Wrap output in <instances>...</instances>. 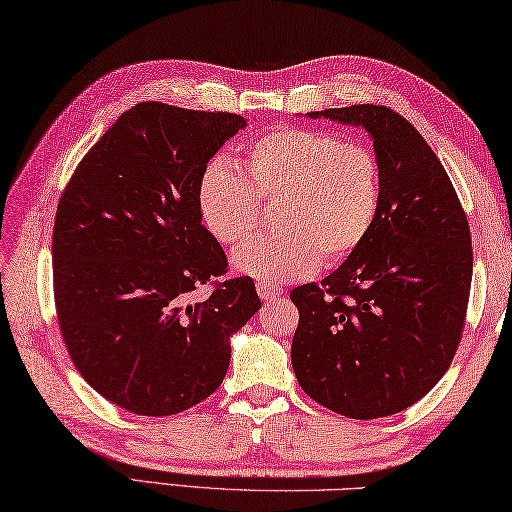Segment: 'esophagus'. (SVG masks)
Wrapping results in <instances>:
<instances>
[{
	"instance_id": "obj_1",
	"label": "esophagus",
	"mask_w": 512,
	"mask_h": 512,
	"mask_svg": "<svg viewBox=\"0 0 512 512\" xmlns=\"http://www.w3.org/2000/svg\"><path fill=\"white\" fill-rule=\"evenodd\" d=\"M258 295H261L263 301H276L283 297V288H276V286H267V283H258Z\"/></svg>"
}]
</instances>
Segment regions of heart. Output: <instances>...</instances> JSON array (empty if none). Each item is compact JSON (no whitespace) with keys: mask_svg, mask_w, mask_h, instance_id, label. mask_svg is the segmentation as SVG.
<instances>
[{"mask_svg":"<svg viewBox=\"0 0 512 512\" xmlns=\"http://www.w3.org/2000/svg\"><path fill=\"white\" fill-rule=\"evenodd\" d=\"M381 197V165L370 147L290 127L249 142L245 172L217 156L197 183L201 222L222 245L245 242L256 229L258 204L274 201V231L233 254L238 272L267 286L349 258L370 236Z\"/></svg>","mask_w":512,"mask_h":512,"instance_id":"1","label":"heart"}]
</instances>
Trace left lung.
Listing matches in <instances>:
<instances>
[{
  "instance_id": "8db88e82",
  "label": "left lung",
  "mask_w": 512,
  "mask_h": 512,
  "mask_svg": "<svg viewBox=\"0 0 512 512\" xmlns=\"http://www.w3.org/2000/svg\"><path fill=\"white\" fill-rule=\"evenodd\" d=\"M370 133L383 197L370 236L338 270L290 292L301 390L351 420L413 406L449 370L472 286L458 195L422 133L388 106L308 113Z\"/></svg>"
}]
</instances>
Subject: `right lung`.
Returning <instances> with one entry per match:
<instances>
[{
	"label": "right lung",
	"mask_w": 512,
	"mask_h": 512,
	"mask_svg": "<svg viewBox=\"0 0 512 512\" xmlns=\"http://www.w3.org/2000/svg\"><path fill=\"white\" fill-rule=\"evenodd\" d=\"M233 113L142 102L83 156L58 201L52 261L58 326L92 388L136 415L188 410L220 388L231 335L261 308L249 276L226 272L197 208V183Z\"/></svg>",
	"instance_id": "add662e5"
}]
</instances>
